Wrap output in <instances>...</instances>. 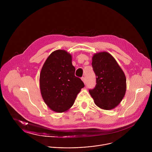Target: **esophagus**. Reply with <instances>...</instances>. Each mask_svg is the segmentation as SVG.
Masks as SVG:
<instances>
[{
  "instance_id": "1",
  "label": "esophagus",
  "mask_w": 152,
  "mask_h": 152,
  "mask_svg": "<svg viewBox=\"0 0 152 152\" xmlns=\"http://www.w3.org/2000/svg\"><path fill=\"white\" fill-rule=\"evenodd\" d=\"M81 79H82V80L83 81V82L85 84H86V79H85V77H82L81 78Z\"/></svg>"
}]
</instances>
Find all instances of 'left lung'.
Listing matches in <instances>:
<instances>
[{"label": "left lung", "mask_w": 152, "mask_h": 152, "mask_svg": "<svg viewBox=\"0 0 152 152\" xmlns=\"http://www.w3.org/2000/svg\"><path fill=\"white\" fill-rule=\"evenodd\" d=\"M92 66L96 76V85L89 93L95 104L104 110L117 107L126 91V78L115 58L107 52L95 53Z\"/></svg>", "instance_id": "8db88e82"}]
</instances>
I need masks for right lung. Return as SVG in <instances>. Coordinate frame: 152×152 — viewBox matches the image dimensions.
Wrapping results in <instances>:
<instances>
[{"label": "right lung", "mask_w": 152, "mask_h": 152, "mask_svg": "<svg viewBox=\"0 0 152 152\" xmlns=\"http://www.w3.org/2000/svg\"><path fill=\"white\" fill-rule=\"evenodd\" d=\"M72 56L65 50H56L47 58L39 75V88L43 100L56 113L68 111L84 87L75 75Z\"/></svg>", "instance_id": "right-lung-1"}]
</instances>
